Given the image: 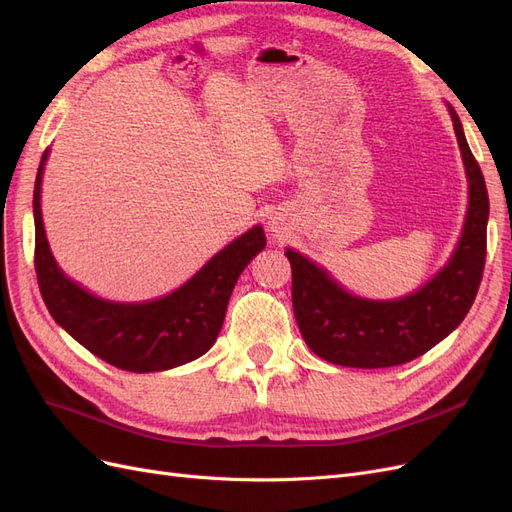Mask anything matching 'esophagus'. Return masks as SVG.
<instances>
[{
  "mask_svg": "<svg viewBox=\"0 0 512 512\" xmlns=\"http://www.w3.org/2000/svg\"><path fill=\"white\" fill-rule=\"evenodd\" d=\"M270 226H272V232H278V228L274 224H270Z\"/></svg>",
  "mask_w": 512,
  "mask_h": 512,
  "instance_id": "obj_1",
  "label": "esophagus"
}]
</instances>
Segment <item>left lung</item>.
I'll list each match as a JSON object with an SVG mask.
<instances>
[{
	"label": "left lung",
	"instance_id": "left-lung-1",
	"mask_svg": "<svg viewBox=\"0 0 512 512\" xmlns=\"http://www.w3.org/2000/svg\"><path fill=\"white\" fill-rule=\"evenodd\" d=\"M469 205L460 238L446 265L416 291L395 299L355 295L332 274L286 247L293 270V309L307 347L322 360L349 368H387L427 353L460 326L477 297L485 265L490 201L483 173L466 144L452 104Z\"/></svg>",
	"mask_w": 512,
	"mask_h": 512
}]
</instances>
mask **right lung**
Listing matches in <instances>:
<instances>
[{"mask_svg":"<svg viewBox=\"0 0 512 512\" xmlns=\"http://www.w3.org/2000/svg\"><path fill=\"white\" fill-rule=\"evenodd\" d=\"M50 150L43 152L35 192V272L41 297L60 328L110 366L163 372L205 355L221 326L234 284L265 249L257 224L217 251L175 291L150 301H110L69 278L50 249L41 215V184Z\"/></svg>","mask_w":512,"mask_h":512,"instance_id":"right-lung-1","label":"right lung"}]
</instances>
